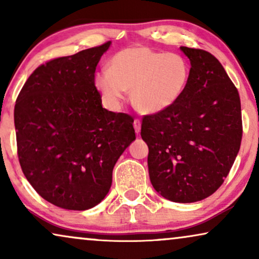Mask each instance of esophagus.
<instances>
[{
    "mask_svg": "<svg viewBox=\"0 0 259 259\" xmlns=\"http://www.w3.org/2000/svg\"><path fill=\"white\" fill-rule=\"evenodd\" d=\"M133 126H134V130H136V133H140V130H141V121H140L139 119L134 120Z\"/></svg>",
    "mask_w": 259,
    "mask_h": 259,
    "instance_id": "esophagus-1",
    "label": "esophagus"
}]
</instances>
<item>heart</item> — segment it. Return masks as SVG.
<instances>
[{"mask_svg": "<svg viewBox=\"0 0 259 259\" xmlns=\"http://www.w3.org/2000/svg\"><path fill=\"white\" fill-rule=\"evenodd\" d=\"M190 73V63L183 55L133 46L113 56L109 70L95 74L94 86L108 107H118L126 91H131L136 109L157 114L179 100L189 83Z\"/></svg>", "mask_w": 259, "mask_h": 259, "instance_id": "1", "label": "heart"}]
</instances>
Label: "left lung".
Listing matches in <instances>:
<instances>
[{"mask_svg": "<svg viewBox=\"0 0 259 259\" xmlns=\"http://www.w3.org/2000/svg\"><path fill=\"white\" fill-rule=\"evenodd\" d=\"M190 60L189 83L164 112L144 116L154 190L175 203H194L217 191L242 141L240 99L222 63L203 49L180 47Z\"/></svg>", "mask_w": 259, "mask_h": 259, "instance_id": "left-lung-1", "label": "left lung"}]
</instances>
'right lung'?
Listing matches in <instances>:
<instances>
[{
  "label": "right lung",
  "mask_w": 259,
  "mask_h": 259,
  "mask_svg": "<svg viewBox=\"0 0 259 259\" xmlns=\"http://www.w3.org/2000/svg\"><path fill=\"white\" fill-rule=\"evenodd\" d=\"M111 41L34 70L14 109L21 168L34 190L66 210L94 207L136 140L132 116L102 108L94 74Z\"/></svg>",
  "instance_id": "add662e5"
}]
</instances>
